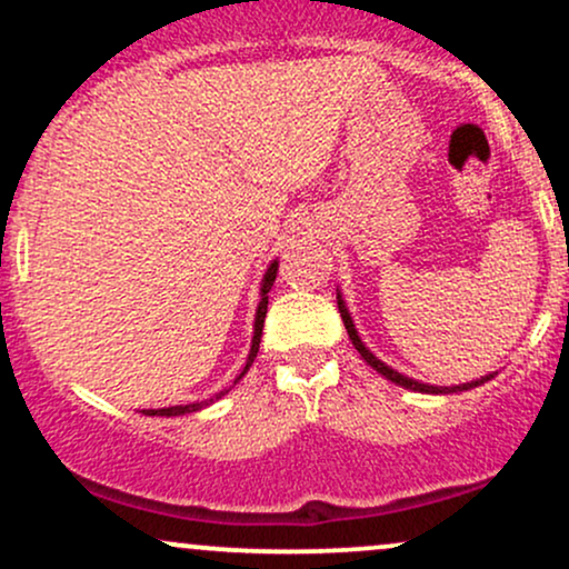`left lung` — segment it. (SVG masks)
Returning <instances> with one entry per match:
<instances>
[{"mask_svg":"<svg viewBox=\"0 0 569 569\" xmlns=\"http://www.w3.org/2000/svg\"><path fill=\"white\" fill-rule=\"evenodd\" d=\"M337 307H339V312H342V321H345V329H348V335H350V342L356 345V350H358V352H361V358H363V361H367L371 369H377V371H380L382 377H388L390 382L401 385V388H409V390H420V393H460V390H471V388H476V385H481V382L492 380V377H495V375H487V377H481V380H473V382H466V385H452V388H436V385H426V382L409 380V377L398 375L396 369L385 367V363L380 361V358L375 356V352H369V350H367V345H363V342H361V337H358V331H356V326H352V318H350L348 307H345L342 297H339V293H337Z\"/></svg>","mask_w":569,"mask_h":569,"instance_id":"8db88e82","label":"left lung"}]
</instances>
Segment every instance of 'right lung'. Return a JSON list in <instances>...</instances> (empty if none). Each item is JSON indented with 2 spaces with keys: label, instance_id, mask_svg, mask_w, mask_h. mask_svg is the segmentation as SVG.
Wrapping results in <instances>:
<instances>
[{
  "label": "right lung",
  "instance_id": "1",
  "mask_svg": "<svg viewBox=\"0 0 569 569\" xmlns=\"http://www.w3.org/2000/svg\"><path fill=\"white\" fill-rule=\"evenodd\" d=\"M276 276H278V262L270 264V270L264 272V280H262V302L257 307V321H253V339H251V352H248V361H246V369L240 371V377L246 375L248 367L253 363V358H257L259 352V339H262V326H264V316H267V291L272 289V283H276ZM238 377V380H240ZM221 396V393H219ZM217 396V398H219ZM213 401V398H211ZM202 407H208V401H198V403H187V407H168V409H147L143 415H158V417H179V415H189V411H198Z\"/></svg>",
  "mask_w": 569,
  "mask_h": 569
}]
</instances>
